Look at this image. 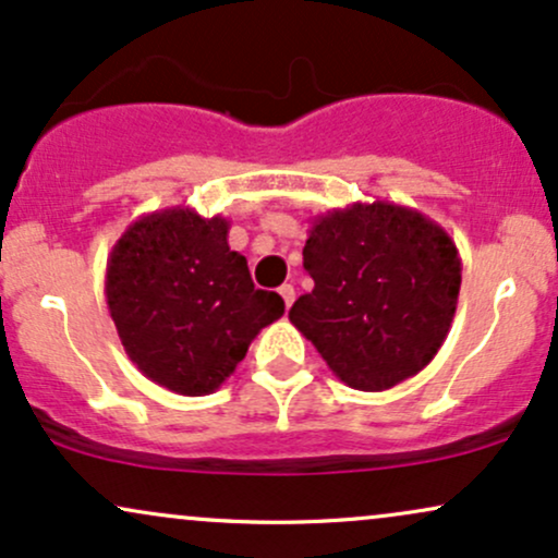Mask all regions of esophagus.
<instances>
[{"label":"esophagus","mask_w":558,"mask_h":558,"mask_svg":"<svg viewBox=\"0 0 558 558\" xmlns=\"http://www.w3.org/2000/svg\"><path fill=\"white\" fill-rule=\"evenodd\" d=\"M278 293H280V299L286 301V310H288V306L293 304V299H296V291H293V286H291V283H283V286H280V288H278Z\"/></svg>","instance_id":"obj_1"}]
</instances>
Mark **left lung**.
Instances as JSON below:
<instances>
[{"instance_id":"obj_1","label":"left lung","mask_w":558,"mask_h":558,"mask_svg":"<svg viewBox=\"0 0 558 558\" xmlns=\"http://www.w3.org/2000/svg\"><path fill=\"white\" fill-rule=\"evenodd\" d=\"M304 270L315 288L293 301L288 319L349 388L375 393L417 375L457 315V243L401 204L356 202L317 215Z\"/></svg>"}]
</instances>
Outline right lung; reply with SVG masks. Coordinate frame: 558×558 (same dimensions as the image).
Masks as SVG:
<instances>
[{"instance_id": "obj_1", "label": "right lung", "mask_w": 558, "mask_h": 558, "mask_svg": "<svg viewBox=\"0 0 558 558\" xmlns=\"http://www.w3.org/2000/svg\"><path fill=\"white\" fill-rule=\"evenodd\" d=\"M228 230L220 215L168 207L131 222L107 259L105 296L120 343L172 393H215L286 310L278 293L254 288Z\"/></svg>"}]
</instances>
